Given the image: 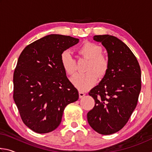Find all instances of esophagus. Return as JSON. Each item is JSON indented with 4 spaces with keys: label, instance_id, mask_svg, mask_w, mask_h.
<instances>
[{
    "label": "esophagus",
    "instance_id": "obj_1",
    "mask_svg": "<svg viewBox=\"0 0 152 152\" xmlns=\"http://www.w3.org/2000/svg\"><path fill=\"white\" fill-rule=\"evenodd\" d=\"M86 95V92H84L83 91H82V90H80L79 91V96L80 98H82L84 96H85Z\"/></svg>",
    "mask_w": 152,
    "mask_h": 152
}]
</instances>
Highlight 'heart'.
Returning a JSON list of instances; mask_svg holds the SVG:
<instances>
[{
    "mask_svg": "<svg viewBox=\"0 0 152 152\" xmlns=\"http://www.w3.org/2000/svg\"><path fill=\"white\" fill-rule=\"evenodd\" d=\"M76 51L81 57L89 60L86 72L77 74L71 79L73 84L82 91H85L96 84L98 75L103 77L109 68V60L102 54L101 46L86 41L76 48ZM60 61L64 70L69 75H73L76 71V61L70 51H64L60 56Z\"/></svg>",
    "mask_w": 152,
    "mask_h": 152,
    "instance_id": "b5f03b06",
    "label": "heart"
}]
</instances>
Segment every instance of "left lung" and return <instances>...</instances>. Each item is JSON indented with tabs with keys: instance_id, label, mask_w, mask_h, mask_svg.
Segmentation results:
<instances>
[{
	"instance_id": "left-lung-1",
	"label": "left lung",
	"mask_w": 152,
	"mask_h": 152,
	"mask_svg": "<svg viewBox=\"0 0 152 152\" xmlns=\"http://www.w3.org/2000/svg\"><path fill=\"white\" fill-rule=\"evenodd\" d=\"M93 39L106 48L109 68L99 85L88 93L95 104L87 119L95 132L110 135L124 127L137 106L141 69L135 55L121 40L109 35H94Z\"/></svg>"
}]
</instances>
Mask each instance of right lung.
Returning a JSON list of instances; mask_svg holds the SVG:
<instances>
[{
    "label": "right lung",
    "instance_id": "right-lung-1",
    "mask_svg": "<svg viewBox=\"0 0 152 152\" xmlns=\"http://www.w3.org/2000/svg\"><path fill=\"white\" fill-rule=\"evenodd\" d=\"M70 36L51 34L28 45L13 74V99L27 127L38 133L55 130L78 91L66 76L61 53L78 43Z\"/></svg>",
    "mask_w": 152,
    "mask_h": 152
}]
</instances>
